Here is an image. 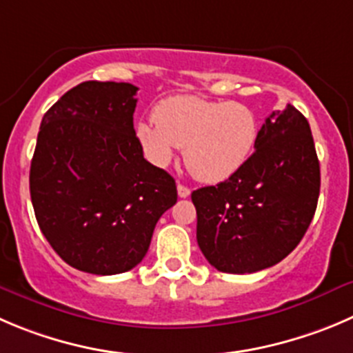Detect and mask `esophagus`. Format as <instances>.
<instances>
[{"instance_id":"esophagus-1","label":"esophagus","mask_w":353,"mask_h":353,"mask_svg":"<svg viewBox=\"0 0 353 353\" xmlns=\"http://www.w3.org/2000/svg\"><path fill=\"white\" fill-rule=\"evenodd\" d=\"M176 190H179L180 197H189L190 196V189L187 185H182V183H179V185H176Z\"/></svg>"}]
</instances>
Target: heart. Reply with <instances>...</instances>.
Instances as JSON below:
<instances>
[{
	"mask_svg": "<svg viewBox=\"0 0 353 353\" xmlns=\"http://www.w3.org/2000/svg\"><path fill=\"white\" fill-rule=\"evenodd\" d=\"M154 121L137 124V139L157 166H166L176 147L194 179L218 183L236 174L260 137V121L253 109L239 102H214L192 95L161 100Z\"/></svg>",
	"mask_w": 353,
	"mask_h": 353,
	"instance_id": "heart-1",
	"label": "heart"
}]
</instances>
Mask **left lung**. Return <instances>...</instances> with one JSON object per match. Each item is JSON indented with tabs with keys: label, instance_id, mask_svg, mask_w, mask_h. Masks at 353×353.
I'll use <instances>...</instances> for the list:
<instances>
[{
	"label": "left lung",
	"instance_id": "obj_1",
	"mask_svg": "<svg viewBox=\"0 0 353 353\" xmlns=\"http://www.w3.org/2000/svg\"><path fill=\"white\" fill-rule=\"evenodd\" d=\"M254 149L230 179L192 192L197 244L227 274H253L284 260L317 208L321 168L300 110L288 105L272 112Z\"/></svg>",
	"mask_w": 353,
	"mask_h": 353
}]
</instances>
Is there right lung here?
I'll return each instance as SVG.
<instances>
[{
    "mask_svg": "<svg viewBox=\"0 0 353 353\" xmlns=\"http://www.w3.org/2000/svg\"><path fill=\"white\" fill-rule=\"evenodd\" d=\"M137 86L85 81L43 116L29 187L55 253L95 275L132 270L176 203L171 174L143 157L133 128Z\"/></svg>",
    "mask_w": 353,
    "mask_h": 353,
    "instance_id": "1",
    "label": "right lung"
}]
</instances>
